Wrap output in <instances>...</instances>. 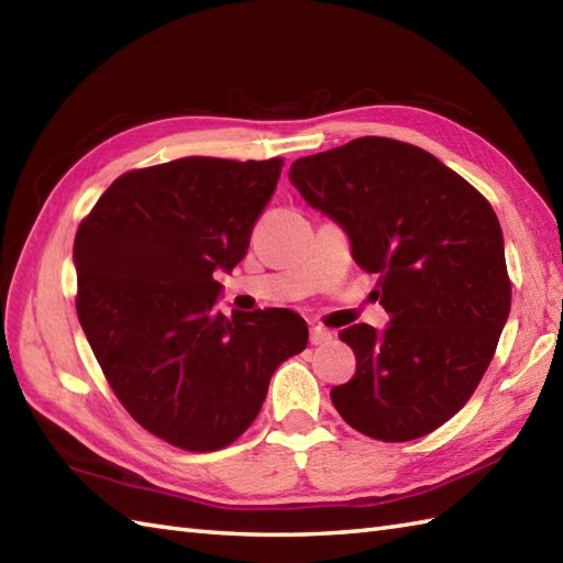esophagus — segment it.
<instances>
[{"mask_svg":"<svg viewBox=\"0 0 563 563\" xmlns=\"http://www.w3.org/2000/svg\"><path fill=\"white\" fill-rule=\"evenodd\" d=\"M309 341H312L314 345H324V343L331 341V331L324 329V327H319V324H312V327H309Z\"/></svg>","mask_w":563,"mask_h":563,"instance_id":"34e87169","label":"esophagus"}]
</instances>
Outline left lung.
<instances>
[{
    "label": "left lung",
    "instance_id": "obj_1",
    "mask_svg": "<svg viewBox=\"0 0 563 563\" xmlns=\"http://www.w3.org/2000/svg\"><path fill=\"white\" fill-rule=\"evenodd\" d=\"M307 206L351 239L353 261L379 273L389 324L341 331L355 377L331 389L363 435H428L470 401L510 314L504 232L488 200L421 147L389 137L292 162Z\"/></svg>",
    "mask_w": 563,
    "mask_h": 563
}]
</instances>
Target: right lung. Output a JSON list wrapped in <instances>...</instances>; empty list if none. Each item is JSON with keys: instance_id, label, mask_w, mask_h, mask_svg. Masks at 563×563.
<instances>
[{"instance_id": "obj_1", "label": "right lung", "mask_w": 563, "mask_h": 563, "mask_svg": "<svg viewBox=\"0 0 563 563\" xmlns=\"http://www.w3.org/2000/svg\"><path fill=\"white\" fill-rule=\"evenodd\" d=\"M280 169L184 157L128 172L77 230V314L91 351L130 416L181 450L230 445L278 365L307 349L290 309L224 317L212 278L246 256Z\"/></svg>"}]
</instances>
